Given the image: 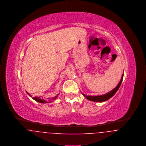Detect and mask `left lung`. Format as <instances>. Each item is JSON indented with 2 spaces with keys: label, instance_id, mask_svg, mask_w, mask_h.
Instances as JSON below:
<instances>
[{
  "label": "left lung",
  "instance_id": "1",
  "mask_svg": "<svg viewBox=\"0 0 146 146\" xmlns=\"http://www.w3.org/2000/svg\"><path fill=\"white\" fill-rule=\"evenodd\" d=\"M123 76H124V74L122 75L121 80H120V82L118 84V85L116 86V88H114L113 90L109 92L108 93H107L106 94H104L103 95H100V96H87L85 94H83V95L84 96L86 97L88 100L94 101V102H104V101H106L108 100V99H110V98H111L116 93V92L118 91L121 84V82H122V80H123Z\"/></svg>",
  "mask_w": 146,
  "mask_h": 146
}]
</instances>
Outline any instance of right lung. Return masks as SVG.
<instances>
[{
    "mask_svg": "<svg viewBox=\"0 0 146 146\" xmlns=\"http://www.w3.org/2000/svg\"><path fill=\"white\" fill-rule=\"evenodd\" d=\"M27 93L28 94V95H29L30 96H32L31 95H30L28 94V92H27ZM58 95H57L55 97H54V98H49V99H48L47 100H42V98H40V97H33V98L35 100V101H37V102H40V103H42V104H45V103H49V102H51L52 101H54V100H55L56 99V98L57 97V96H58Z\"/></svg>",
    "mask_w": 146,
    "mask_h": 146,
    "instance_id": "obj_1",
    "label": "right lung"
}]
</instances>
